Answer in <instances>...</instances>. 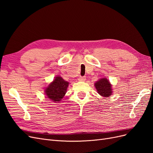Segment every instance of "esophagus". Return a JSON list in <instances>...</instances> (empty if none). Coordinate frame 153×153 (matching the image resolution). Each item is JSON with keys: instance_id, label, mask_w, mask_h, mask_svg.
I'll use <instances>...</instances> for the list:
<instances>
[{"instance_id": "34e87169", "label": "esophagus", "mask_w": 153, "mask_h": 153, "mask_svg": "<svg viewBox=\"0 0 153 153\" xmlns=\"http://www.w3.org/2000/svg\"><path fill=\"white\" fill-rule=\"evenodd\" d=\"M86 79V77L85 76H80L78 78V80L80 81V82H84L85 81Z\"/></svg>"}]
</instances>
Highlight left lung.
I'll list each match as a JSON object with an SVG mask.
<instances>
[{"label":"left lung","instance_id":"8db88e82","mask_svg":"<svg viewBox=\"0 0 153 153\" xmlns=\"http://www.w3.org/2000/svg\"><path fill=\"white\" fill-rule=\"evenodd\" d=\"M95 87L98 93L102 96L108 97L112 94V86L109 81L106 78H101L95 83Z\"/></svg>","mask_w":153,"mask_h":153}]
</instances>
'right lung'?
<instances>
[{"label": "right lung", "instance_id": "obj_1", "mask_svg": "<svg viewBox=\"0 0 153 153\" xmlns=\"http://www.w3.org/2000/svg\"><path fill=\"white\" fill-rule=\"evenodd\" d=\"M69 83L61 76L55 77L53 82L46 89L45 93L50 100L59 102L65 95Z\"/></svg>", "mask_w": 153, "mask_h": 153}]
</instances>
